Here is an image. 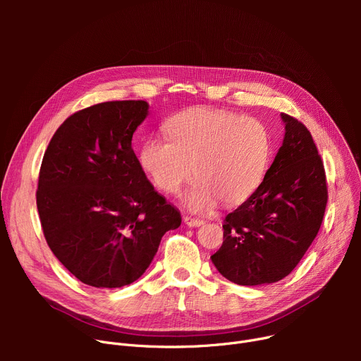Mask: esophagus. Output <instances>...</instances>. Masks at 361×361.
<instances>
[{
  "instance_id": "34e87169",
  "label": "esophagus",
  "mask_w": 361,
  "mask_h": 361,
  "mask_svg": "<svg viewBox=\"0 0 361 361\" xmlns=\"http://www.w3.org/2000/svg\"><path fill=\"white\" fill-rule=\"evenodd\" d=\"M184 224L187 226H190V228H195V226H200L203 224V221L192 218V216H184Z\"/></svg>"
}]
</instances>
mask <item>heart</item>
Returning <instances> with one entry per match:
<instances>
[{
	"label": "heart",
	"instance_id": "heart-1",
	"mask_svg": "<svg viewBox=\"0 0 361 361\" xmlns=\"http://www.w3.org/2000/svg\"><path fill=\"white\" fill-rule=\"evenodd\" d=\"M169 139H149L139 161L152 183L177 195L193 176L187 192L188 209L202 212L219 200L235 206L262 184L271 159V137L260 121L237 114L199 106L177 114L165 124Z\"/></svg>",
	"mask_w": 361,
	"mask_h": 361
}]
</instances>
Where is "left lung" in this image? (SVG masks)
Segmentation results:
<instances>
[{"instance_id": "left-lung-1", "label": "left lung", "mask_w": 361, "mask_h": 361, "mask_svg": "<svg viewBox=\"0 0 361 361\" xmlns=\"http://www.w3.org/2000/svg\"><path fill=\"white\" fill-rule=\"evenodd\" d=\"M282 146L257 190L224 219V243L211 256L238 286L286 278L316 238L328 202L325 168L310 131L281 114Z\"/></svg>"}]
</instances>
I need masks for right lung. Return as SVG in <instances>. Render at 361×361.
Here are the masks:
<instances>
[{
  "mask_svg": "<svg viewBox=\"0 0 361 361\" xmlns=\"http://www.w3.org/2000/svg\"><path fill=\"white\" fill-rule=\"evenodd\" d=\"M146 101H112L70 116L42 159L36 204L45 240L86 286L139 279L181 215L147 180L131 147Z\"/></svg>",
  "mask_w": 361,
  "mask_h": 361,
  "instance_id": "add662e5",
  "label": "right lung"
}]
</instances>
